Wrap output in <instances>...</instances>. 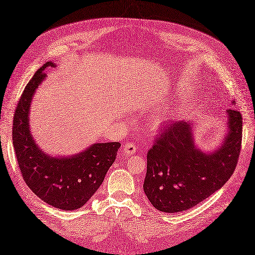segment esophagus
Returning <instances> with one entry per match:
<instances>
[{
	"label": "esophagus",
	"instance_id": "esophagus-1",
	"mask_svg": "<svg viewBox=\"0 0 255 255\" xmlns=\"http://www.w3.org/2000/svg\"><path fill=\"white\" fill-rule=\"evenodd\" d=\"M137 146L133 142H127L125 146H123V152L125 154H133L136 152Z\"/></svg>",
	"mask_w": 255,
	"mask_h": 255
}]
</instances>
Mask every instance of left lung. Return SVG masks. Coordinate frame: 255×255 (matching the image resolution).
<instances>
[{
	"mask_svg": "<svg viewBox=\"0 0 255 255\" xmlns=\"http://www.w3.org/2000/svg\"><path fill=\"white\" fill-rule=\"evenodd\" d=\"M226 113L228 136L222 147L212 153L195 147L192 122L171 121L162 128L147 153L143 182L144 193L154 208L164 212L188 210L231 178L242 150L243 118L235 108Z\"/></svg>",
	"mask_w": 255,
	"mask_h": 255,
	"instance_id": "1",
	"label": "left lung"
}]
</instances>
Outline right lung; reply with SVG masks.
Here are the masks:
<instances>
[{
    "label": "right lung",
    "mask_w": 255,
    "mask_h": 255,
    "mask_svg": "<svg viewBox=\"0 0 255 255\" xmlns=\"http://www.w3.org/2000/svg\"><path fill=\"white\" fill-rule=\"evenodd\" d=\"M48 66H53L51 61L34 74L18 102L12 121L13 149L23 180L33 193L58 209L75 210L100 188L121 144L94 143L84 152L68 157L47 155L37 147L30 133V104Z\"/></svg>",
    "instance_id": "right-lung-1"
}]
</instances>
